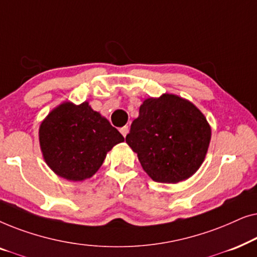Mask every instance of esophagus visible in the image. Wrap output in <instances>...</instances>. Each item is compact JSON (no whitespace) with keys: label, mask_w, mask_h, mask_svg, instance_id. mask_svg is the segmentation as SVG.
Wrapping results in <instances>:
<instances>
[{"label":"esophagus","mask_w":257,"mask_h":257,"mask_svg":"<svg viewBox=\"0 0 257 257\" xmlns=\"http://www.w3.org/2000/svg\"><path fill=\"white\" fill-rule=\"evenodd\" d=\"M120 133L124 137H126L127 136V133H128V126H124V127H121L120 128Z\"/></svg>","instance_id":"esophagus-1"}]
</instances>
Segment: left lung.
Segmentation results:
<instances>
[{"label":"left lung","mask_w":257,"mask_h":257,"mask_svg":"<svg viewBox=\"0 0 257 257\" xmlns=\"http://www.w3.org/2000/svg\"><path fill=\"white\" fill-rule=\"evenodd\" d=\"M210 137L205 114L192 101L163 93L143 101L126 143L152 180L177 184L201 166Z\"/></svg>","instance_id":"obj_1"}]
</instances>
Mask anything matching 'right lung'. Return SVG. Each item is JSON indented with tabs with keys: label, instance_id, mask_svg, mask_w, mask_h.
<instances>
[{
	"label": "right lung",
	"instance_id": "add662e5",
	"mask_svg": "<svg viewBox=\"0 0 257 257\" xmlns=\"http://www.w3.org/2000/svg\"><path fill=\"white\" fill-rule=\"evenodd\" d=\"M41 152L50 170L69 181L96 174L108 151L124 142L117 128L90 106L63 101L49 112L38 130Z\"/></svg>",
	"mask_w": 257,
	"mask_h": 257
}]
</instances>
